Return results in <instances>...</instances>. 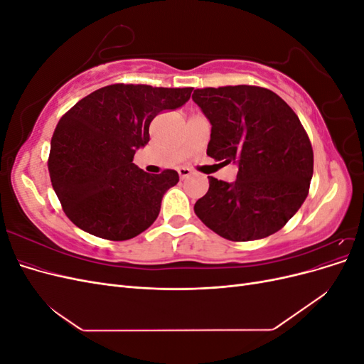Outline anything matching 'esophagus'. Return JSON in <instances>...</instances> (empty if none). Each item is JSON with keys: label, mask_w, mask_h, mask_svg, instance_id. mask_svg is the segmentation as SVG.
I'll use <instances>...</instances> for the list:
<instances>
[{"label": "esophagus", "mask_w": 364, "mask_h": 364, "mask_svg": "<svg viewBox=\"0 0 364 364\" xmlns=\"http://www.w3.org/2000/svg\"><path fill=\"white\" fill-rule=\"evenodd\" d=\"M178 173H179V176H181V179H186V178H190V176L193 174V170L188 168V167H181V168L178 170Z\"/></svg>", "instance_id": "34e87169"}]
</instances>
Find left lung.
<instances>
[{
    "instance_id": "8db88e82",
    "label": "left lung",
    "mask_w": 364,
    "mask_h": 364,
    "mask_svg": "<svg viewBox=\"0 0 364 364\" xmlns=\"http://www.w3.org/2000/svg\"><path fill=\"white\" fill-rule=\"evenodd\" d=\"M193 100L213 126L206 155L238 162L232 183L208 176L209 190L196 202V215L230 241L278 232L310 191L313 147L299 118L261 86L202 87Z\"/></svg>"
}]
</instances>
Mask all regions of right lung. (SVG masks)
<instances>
[{
  "instance_id": "add662e5",
  "label": "right lung",
  "mask_w": 364,
  "mask_h": 364,
  "mask_svg": "<svg viewBox=\"0 0 364 364\" xmlns=\"http://www.w3.org/2000/svg\"><path fill=\"white\" fill-rule=\"evenodd\" d=\"M193 87L115 83L77 102L54 129L51 185L71 222L111 241L130 240L159 215L162 196L179 182L174 170L149 174L134 164L150 141L151 119L190 100Z\"/></svg>"
}]
</instances>
